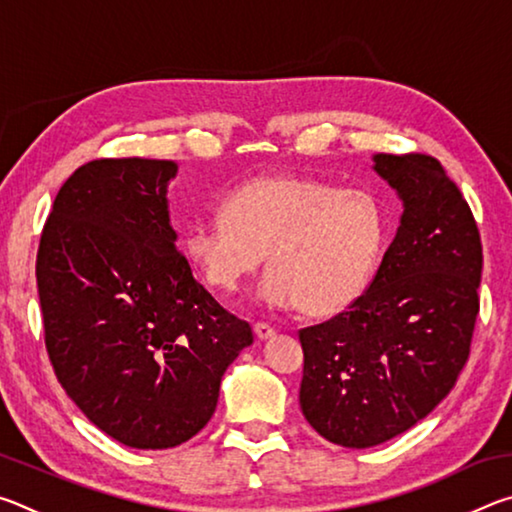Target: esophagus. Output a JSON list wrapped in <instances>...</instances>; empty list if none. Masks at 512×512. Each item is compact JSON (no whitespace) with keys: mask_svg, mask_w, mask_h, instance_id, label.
Wrapping results in <instances>:
<instances>
[{"mask_svg":"<svg viewBox=\"0 0 512 512\" xmlns=\"http://www.w3.org/2000/svg\"><path fill=\"white\" fill-rule=\"evenodd\" d=\"M253 329H255V334H257L259 341L273 339V336H275V329L271 325H266V323H255Z\"/></svg>","mask_w":512,"mask_h":512,"instance_id":"1","label":"esophagus"}]
</instances>
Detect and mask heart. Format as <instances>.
Returning <instances> with one entry per match:
<instances>
[{"label": "heart", "mask_w": 512, "mask_h": 512, "mask_svg": "<svg viewBox=\"0 0 512 512\" xmlns=\"http://www.w3.org/2000/svg\"><path fill=\"white\" fill-rule=\"evenodd\" d=\"M386 237L384 212L366 189H334L300 173H273L225 196L223 214L189 223L183 250L212 289L232 293L268 266L255 300L332 316L357 300Z\"/></svg>", "instance_id": "heart-1"}]
</instances>
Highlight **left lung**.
Returning a JSON list of instances; mask_svg holds the SVG:
<instances>
[{
	"mask_svg": "<svg viewBox=\"0 0 512 512\" xmlns=\"http://www.w3.org/2000/svg\"><path fill=\"white\" fill-rule=\"evenodd\" d=\"M402 201L395 239L348 311L300 329V409L329 443L366 449L409 431L452 391L479 314L481 239L431 155H372Z\"/></svg>",
	"mask_w": 512,
	"mask_h": 512,
	"instance_id": "left-lung-1",
	"label": "left lung"
}]
</instances>
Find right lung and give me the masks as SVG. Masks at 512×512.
Segmentation results:
<instances>
[{
    "label": "right lung",
    "mask_w": 512,
    "mask_h": 512,
    "mask_svg": "<svg viewBox=\"0 0 512 512\" xmlns=\"http://www.w3.org/2000/svg\"><path fill=\"white\" fill-rule=\"evenodd\" d=\"M171 160H92L60 187L38 250L51 366L85 418L135 449L201 431L223 372L253 345L178 250Z\"/></svg>",
    "instance_id": "1"
}]
</instances>
